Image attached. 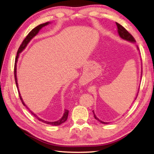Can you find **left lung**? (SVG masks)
I'll return each instance as SVG.
<instances>
[{
  "mask_svg": "<svg viewBox=\"0 0 154 154\" xmlns=\"http://www.w3.org/2000/svg\"><path fill=\"white\" fill-rule=\"evenodd\" d=\"M116 25L117 26H118V33L119 36H120V37L123 38V39H125V40H127V41H131V42H135V39L132 36V35H131V34L129 33L128 32L127 30L124 27L122 26V25H120L119 24H118V23L116 22ZM138 49H139V48H138ZM137 97L135 99H137ZM93 111V113H94V118L96 119H97L98 121H99L100 122H101V123L103 124H107L106 122H102L100 121V119H99L98 118H96V116L94 115V111Z\"/></svg>",
  "mask_w": 154,
  "mask_h": 154,
  "instance_id": "left-lung-1",
  "label": "left lung"
}]
</instances>
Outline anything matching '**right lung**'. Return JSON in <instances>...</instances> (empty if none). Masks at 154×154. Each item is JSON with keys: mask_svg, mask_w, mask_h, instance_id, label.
<instances>
[{"mask_svg": "<svg viewBox=\"0 0 154 154\" xmlns=\"http://www.w3.org/2000/svg\"><path fill=\"white\" fill-rule=\"evenodd\" d=\"M49 22H46V23H44V24H40V25L37 26L35 27V28H33V29H32V30H31L29 33H28V35L26 36V38H24V41H22V44H21L20 46V48H19V49H18L17 52V56H16V57H15V66H14V77H15V83H16V86H17V88H18V87H17L18 85H17V77H16V63H17V62L18 57H19V54L20 53L21 51H23V49H24V48H26V47L27 44L30 42V41L31 39H32V38L34 37V36H36V34H37V33L38 32V31H39L43 26H45L48 25V24H49ZM19 96H20V98L21 101H22V104H23V105H24V106H26L24 103L23 102V100H22V97H21L20 92H19ZM26 107L28 109H28V108L26 106ZM29 111H30V110H29ZM30 113H32V114L33 115V116H35V118L38 119V120H39V121L42 122H44V123H45V124H51V125H53V126H59V125L62 124V123H64V122H65L66 121V119H67V118H68V115H69V110H65L63 117H62V118L60 119V120L56 121V122H52L44 121V120H43V119H40L39 118H38L37 116H36V115H35V113H33L32 112L30 111Z\"/></svg>", "mask_w": 154, "mask_h": 154, "instance_id": "1", "label": "right lung"}]
</instances>
